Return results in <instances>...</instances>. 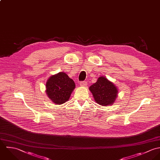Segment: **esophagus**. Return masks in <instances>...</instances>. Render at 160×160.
I'll return each instance as SVG.
<instances>
[{"label":"esophagus","instance_id":"esophagus-1","mask_svg":"<svg viewBox=\"0 0 160 160\" xmlns=\"http://www.w3.org/2000/svg\"><path fill=\"white\" fill-rule=\"evenodd\" d=\"M87 82H86V81H82V82H80V86H82V87H85V86H87Z\"/></svg>","mask_w":160,"mask_h":160}]
</instances>
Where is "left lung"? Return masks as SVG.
Segmentation results:
<instances>
[{
	"label": "left lung",
	"mask_w": 160,
	"mask_h": 160,
	"mask_svg": "<svg viewBox=\"0 0 160 160\" xmlns=\"http://www.w3.org/2000/svg\"><path fill=\"white\" fill-rule=\"evenodd\" d=\"M89 88L96 103L101 106L113 104L118 95L117 88L104 77H99L96 83L91 85Z\"/></svg>",
	"instance_id": "1"
}]
</instances>
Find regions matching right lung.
I'll use <instances>...</instances> for the list:
<instances>
[{
  "instance_id": "obj_1",
  "label": "right lung",
  "mask_w": 160,
  "mask_h": 160,
  "mask_svg": "<svg viewBox=\"0 0 160 160\" xmlns=\"http://www.w3.org/2000/svg\"><path fill=\"white\" fill-rule=\"evenodd\" d=\"M46 86L47 95L53 102L58 104H63L68 101L75 87L73 80L64 72L51 76Z\"/></svg>"
}]
</instances>
